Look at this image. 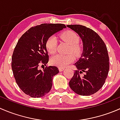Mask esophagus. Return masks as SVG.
<instances>
[{
    "label": "esophagus",
    "mask_w": 120,
    "mask_h": 120,
    "mask_svg": "<svg viewBox=\"0 0 120 120\" xmlns=\"http://www.w3.org/2000/svg\"><path fill=\"white\" fill-rule=\"evenodd\" d=\"M64 70V68H63V67H59V70L60 71H63Z\"/></svg>",
    "instance_id": "obj_1"
}]
</instances>
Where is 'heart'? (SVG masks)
<instances>
[{"instance_id": "obj_1", "label": "heart", "mask_w": 120, "mask_h": 120, "mask_svg": "<svg viewBox=\"0 0 120 120\" xmlns=\"http://www.w3.org/2000/svg\"><path fill=\"white\" fill-rule=\"evenodd\" d=\"M60 37L62 40L70 45L69 49L70 52L72 53L75 56H78L80 54L81 49L78 45L79 42V38L75 32L72 31H65L61 34ZM57 41L55 37L51 36L48 39L46 43V47L49 53L53 54L55 53L57 50ZM74 60V56L71 54L67 55L57 54L52 57L50 61V63L54 66L59 67H64L72 63Z\"/></svg>"}]
</instances>
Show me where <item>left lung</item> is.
<instances>
[{
  "label": "left lung",
  "mask_w": 120,
  "mask_h": 120,
  "mask_svg": "<svg viewBox=\"0 0 120 120\" xmlns=\"http://www.w3.org/2000/svg\"><path fill=\"white\" fill-rule=\"evenodd\" d=\"M77 32L83 42V52L75 66L77 70L69 82L78 95L89 96L103 86L109 71L107 47L100 36L92 29L81 25H67Z\"/></svg>",
  "instance_id": "8db88e82"
}]
</instances>
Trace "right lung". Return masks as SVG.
<instances>
[{
    "label": "right lung",
    "instance_id": "obj_1",
    "mask_svg": "<svg viewBox=\"0 0 120 120\" xmlns=\"http://www.w3.org/2000/svg\"><path fill=\"white\" fill-rule=\"evenodd\" d=\"M66 27L63 24H42L31 27L19 39L12 55L11 68L16 83L28 96L42 97L51 89L59 69L46 66L41 70L39 66L49 61L48 39Z\"/></svg>",
    "mask_w": 120,
    "mask_h": 120
}]
</instances>
